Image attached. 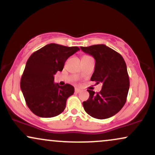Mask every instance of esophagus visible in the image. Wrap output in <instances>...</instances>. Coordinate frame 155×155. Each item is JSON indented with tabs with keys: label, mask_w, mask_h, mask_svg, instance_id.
Wrapping results in <instances>:
<instances>
[{
	"label": "esophagus",
	"mask_w": 155,
	"mask_h": 155,
	"mask_svg": "<svg viewBox=\"0 0 155 155\" xmlns=\"http://www.w3.org/2000/svg\"><path fill=\"white\" fill-rule=\"evenodd\" d=\"M81 92V90L79 88H75V92L76 93H79V92Z\"/></svg>",
	"instance_id": "obj_1"
}]
</instances>
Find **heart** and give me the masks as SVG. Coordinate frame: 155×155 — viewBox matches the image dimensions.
I'll return each mask as SVG.
<instances>
[{"label": "heart", "mask_w": 155, "mask_h": 155, "mask_svg": "<svg viewBox=\"0 0 155 155\" xmlns=\"http://www.w3.org/2000/svg\"><path fill=\"white\" fill-rule=\"evenodd\" d=\"M85 57H89V56H87V55H84V56H83V58H85Z\"/></svg>", "instance_id": "1"}]
</instances>
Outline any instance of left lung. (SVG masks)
Wrapping results in <instances>:
<instances>
[{
	"instance_id": "1",
	"label": "left lung",
	"mask_w": 155,
	"mask_h": 155,
	"mask_svg": "<svg viewBox=\"0 0 155 155\" xmlns=\"http://www.w3.org/2000/svg\"><path fill=\"white\" fill-rule=\"evenodd\" d=\"M80 48L95 60L91 81L102 84L97 94L87 90L90 97L83 102L84 108L94 118H109L122 109L127 100L130 80L125 62L122 55L104 44Z\"/></svg>"
}]
</instances>
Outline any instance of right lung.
<instances>
[{"label": "right lung", "instance_id": "1", "mask_svg": "<svg viewBox=\"0 0 155 155\" xmlns=\"http://www.w3.org/2000/svg\"><path fill=\"white\" fill-rule=\"evenodd\" d=\"M79 50L77 47L49 44L31 55L21 78L20 88L27 106L35 115L49 118L64 111L74 87L69 84H54V75L62 71L68 58Z\"/></svg>", "mask_w": 155, "mask_h": 155}]
</instances>
